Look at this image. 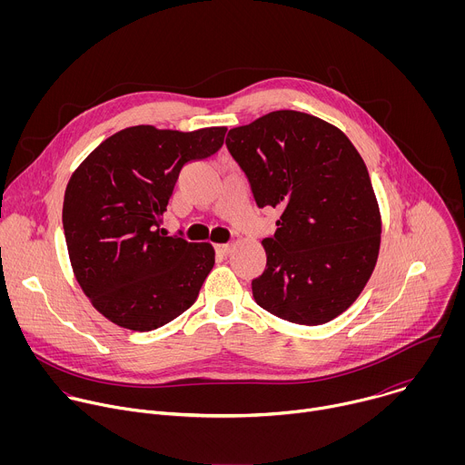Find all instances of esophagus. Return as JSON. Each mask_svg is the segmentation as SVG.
<instances>
[{"label": "esophagus", "mask_w": 465, "mask_h": 465, "mask_svg": "<svg viewBox=\"0 0 465 465\" xmlns=\"http://www.w3.org/2000/svg\"><path fill=\"white\" fill-rule=\"evenodd\" d=\"M215 252L219 255H228L232 252V244L230 242H219V244H215Z\"/></svg>", "instance_id": "1"}]
</instances>
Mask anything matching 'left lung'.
Returning <instances> with one entry per match:
<instances>
[{
	"mask_svg": "<svg viewBox=\"0 0 465 465\" xmlns=\"http://www.w3.org/2000/svg\"><path fill=\"white\" fill-rule=\"evenodd\" d=\"M228 151L259 208L282 215L261 244L267 269L255 302L303 325L342 314L362 292L381 246V212L364 160L341 128L278 110L230 128Z\"/></svg>",
	"mask_w": 465,
	"mask_h": 465,
	"instance_id": "obj_1",
	"label": "left lung"
}]
</instances>
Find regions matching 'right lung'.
Wrapping results in <instances>:
<instances>
[{"label": "right lung", "instance_id": "1", "mask_svg": "<svg viewBox=\"0 0 465 465\" xmlns=\"http://www.w3.org/2000/svg\"><path fill=\"white\" fill-rule=\"evenodd\" d=\"M224 134L226 126H128L74 171L62 208L72 269L92 305L115 325L162 327L201 292L215 264L213 246L167 237L160 224L180 169L215 154Z\"/></svg>", "mask_w": 465, "mask_h": 465}]
</instances>
